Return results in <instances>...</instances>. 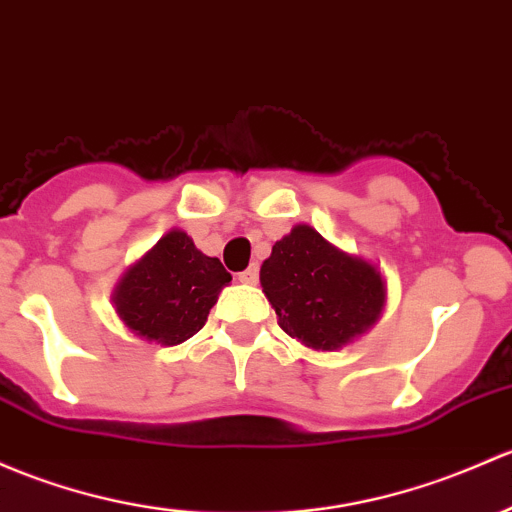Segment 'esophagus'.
<instances>
[{
  "instance_id": "esophagus-1",
  "label": "esophagus",
  "mask_w": 512,
  "mask_h": 512,
  "mask_svg": "<svg viewBox=\"0 0 512 512\" xmlns=\"http://www.w3.org/2000/svg\"><path fill=\"white\" fill-rule=\"evenodd\" d=\"M238 279L242 284H257V279H260V270H257V265L247 267L245 272L238 274Z\"/></svg>"
}]
</instances>
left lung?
Returning <instances> with one entry per match:
<instances>
[{
	"label": "left lung",
	"instance_id": "left-lung-1",
	"mask_svg": "<svg viewBox=\"0 0 512 512\" xmlns=\"http://www.w3.org/2000/svg\"><path fill=\"white\" fill-rule=\"evenodd\" d=\"M260 282L282 331L316 351L346 346L378 321L385 304L380 272L309 225H297L274 242Z\"/></svg>",
	"mask_w": 512,
	"mask_h": 512
}]
</instances>
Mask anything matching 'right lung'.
Instances as JSON below:
<instances>
[{
  "mask_svg": "<svg viewBox=\"0 0 512 512\" xmlns=\"http://www.w3.org/2000/svg\"><path fill=\"white\" fill-rule=\"evenodd\" d=\"M230 274L208 257L184 230H171L115 289L117 314L137 336L176 346L198 333Z\"/></svg>",
  "mask_w": 512,
  "mask_h": 512,
  "instance_id": "add662e5",
  "label": "right lung"
}]
</instances>
